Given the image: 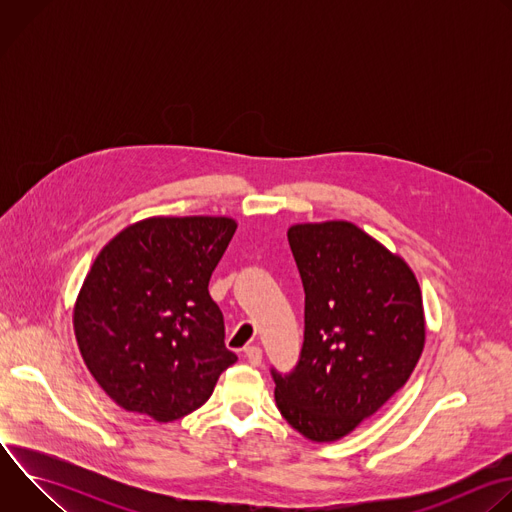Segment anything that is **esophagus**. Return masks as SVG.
Here are the masks:
<instances>
[{
    "mask_svg": "<svg viewBox=\"0 0 512 512\" xmlns=\"http://www.w3.org/2000/svg\"><path fill=\"white\" fill-rule=\"evenodd\" d=\"M245 356H247L249 364H253V367H259L261 360H263V350L257 344H251V346L245 348Z\"/></svg>",
    "mask_w": 512,
    "mask_h": 512,
    "instance_id": "esophagus-1",
    "label": "esophagus"
}]
</instances>
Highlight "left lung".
I'll return each mask as SVG.
<instances>
[{"instance_id": "8db88e82", "label": "left lung", "mask_w": 512, "mask_h": 512, "mask_svg": "<svg viewBox=\"0 0 512 512\" xmlns=\"http://www.w3.org/2000/svg\"><path fill=\"white\" fill-rule=\"evenodd\" d=\"M306 294L296 369H271L285 421L312 442H336L411 377L425 344L419 283L409 265L346 221L287 231Z\"/></svg>"}]
</instances>
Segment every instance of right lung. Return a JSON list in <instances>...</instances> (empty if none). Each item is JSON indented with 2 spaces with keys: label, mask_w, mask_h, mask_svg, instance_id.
Instances as JSON below:
<instances>
[{
  "label": "right lung",
  "mask_w": 512,
  "mask_h": 512,
  "mask_svg": "<svg viewBox=\"0 0 512 512\" xmlns=\"http://www.w3.org/2000/svg\"><path fill=\"white\" fill-rule=\"evenodd\" d=\"M235 231L227 216H154L97 255L72 322L87 369L125 411L180 419L237 362L208 294Z\"/></svg>",
  "instance_id": "add662e5"
}]
</instances>
